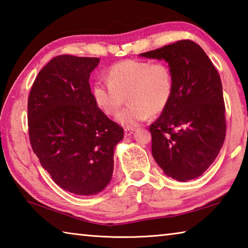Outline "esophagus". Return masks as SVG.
I'll list each match as a JSON object with an SVG mask.
<instances>
[{
    "mask_svg": "<svg viewBox=\"0 0 248 248\" xmlns=\"http://www.w3.org/2000/svg\"><path fill=\"white\" fill-rule=\"evenodd\" d=\"M133 133V129L131 128H124V137H130Z\"/></svg>",
    "mask_w": 248,
    "mask_h": 248,
    "instance_id": "esophagus-1",
    "label": "esophagus"
}]
</instances>
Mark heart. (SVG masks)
Instances as JSON below:
<instances>
[{"label": "heart", "instance_id": "obj_1", "mask_svg": "<svg viewBox=\"0 0 248 248\" xmlns=\"http://www.w3.org/2000/svg\"><path fill=\"white\" fill-rule=\"evenodd\" d=\"M106 78L107 82L94 84L93 98L105 115L115 116L125 96L129 105L117 116L124 127H134L151 115L161 114L174 94V74L165 62L124 60L112 64Z\"/></svg>", "mask_w": 248, "mask_h": 248}]
</instances>
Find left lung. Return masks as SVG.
<instances>
[{"label":"left lung","instance_id":"1","mask_svg":"<svg viewBox=\"0 0 248 248\" xmlns=\"http://www.w3.org/2000/svg\"><path fill=\"white\" fill-rule=\"evenodd\" d=\"M140 56L165 60L175 79L169 106L149 128L155 162L179 182L199 177L215 162L225 139L220 75L202 48L191 40Z\"/></svg>","mask_w":248,"mask_h":248}]
</instances>
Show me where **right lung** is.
<instances>
[{"label":"right lung","mask_w":248,"mask_h":248,"mask_svg":"<svg viewBox=\"0 0 248 248\" xmlns=\"http://www.w3.org/2000/svg\"><path fill=\"white\" fill-rule=\"evenodd\" d=\"M98 58L61 54L48 62L28 97V132L33 153L58 186L78 196L107 187L114 150L124 129L97 107L90 75Z\"/></svg>","instance_id":"1"}]
</instances>
